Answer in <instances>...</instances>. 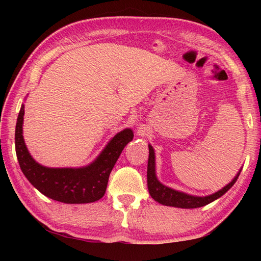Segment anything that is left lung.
Here are the masks:
<instances>
[{
    "mask_svg": "<svg viewBox=\"0 0 261 261\" xmlns=\"http://www.w3.org/2000/svg\"><path fill=\"white\" fill-rule=\"evenodd\" d=\"M240 175V171L234 177L230 184L224 186L222 190L216 192L212 195L208 196H192L187 195L181 192H177L175 190L163 185L159 182L156 177V170H154V152L152 147L149 145V158H148V168H147V180H148V190L149 194L151 197L157 201L158 203L163 205H167V206H175V207H181V208H196L204 206V205L210 204L211 202L215 201L219 197H221L228 192L230 188L233 186L237 181L238 177Z\"/></svg>",
    "mask_w": 261,
    "mask_h": 261,
    "instance_id": "left-lung-1",
    "label": "left lung"
}]
</instances>
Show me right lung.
<instances>
[{
	"mask_svg": "<svg viewBox=\"0 0 261 261\" xmlns=\"http://www.w3.org/2000/svg\"><path fill=\"white\" fill-rule=\"evenodd\" d=\"M24 105L15 125V152L22 173L37 190L55 201L67 204L92 203L102 198L109 176L123 148L134 139L131 129L119 132L95 162L83 168H48L39 165L28 151L22 136Z\"/></svg>",
	"mask_w": 261,
	"mask_h": 261,
	"instance_id": "obj_1",
	"label": "right lung"
}]
</instances>
